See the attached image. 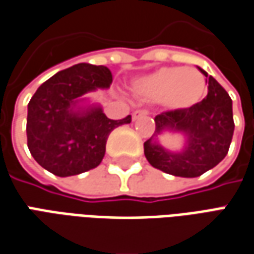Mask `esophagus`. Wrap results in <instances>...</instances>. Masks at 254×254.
Returning a JSON list of instances; mask_svg holds the SVG:
<instances>
[{
    "instance_id": "34e87169",
    "label": "esophagus",
    "mask_w": 254,
    "mask_h": 254,
    "mask_svg": "<svg viewBox=\"0 0 254 254\" xmlns=\"http://www.w3.org/2000/svg\"><path fill=\"white\" fill-rule=\"evenodd\" d=\"M146 115H149V112L146 109H139V110H135L134 113H132V120H137L139 117L142 116H146Z\"/></svg>"
}]
</instances>
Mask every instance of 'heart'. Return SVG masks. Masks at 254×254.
I'll return each instance as SVG.
<instances>
[{
    "mask_svg": "<svg viewBox=\"0 0 254 254\" xmlns=\"http://www.w3.org/2000/svg\"><path fill=\"white\" fill-rule=\"evenodd\" d=\"M134 90L148 101H160L173 110L190 109L206 95L203 74L193 67H163L138 78Z\"/></svg>",
    "mask_w": 254,
    "mask_h": 254,
    "instance_id": "heart-1",
    "label": "heart"
}]
</instances>
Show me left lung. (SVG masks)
<instances>
[{"instance_id": "1", "label": "left lung", "mask_w": 254, "mask_h": 254, "mask_svg": "<svg viewBox=\"0 0 254 254\" xmlns=\"http://www.w3.org/2000/svg\"><path fill=\"white\" fill-rule=\"evenodd\" d=\"M197 69L207 77V97L190 109L169 110L155 117L153 136L164 130L181 132L186 135L183 150L171 152L153 137L144 144L148 162L176 177H199L217 166L228 153L235 128L228 92L203 69Z\"/></svg>"}]
</instances>
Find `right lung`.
<instances>
[{"label": "right lung", "instance_id": "add662e5", "mask_svg": "<svg viewBox=\"0 0 254 254\" xmlns=\"http://www.w3.org/2000/svg\"><path fill=\"white\" fill-rule=\"evenodd\" d=\"M106 66L78 64L43 83L27 105V146L31 156L58 177L77 176L102 162L112 131L131 123L108 119L101 106H80L84 94L109 88Z\"/></svg>", "mask_w": 254, "mask_h": 254}]
</instances>
